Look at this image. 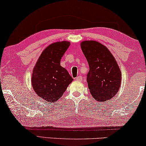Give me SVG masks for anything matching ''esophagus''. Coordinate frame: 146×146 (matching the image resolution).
Returning a JSON list of instances; mask_svg holds the SVG:
<instances>
[{
	"instance_id": "1",
	"label": "esophagus",
	"mask_w": 146,
	"mask_h": 146,
	"mask_svg": "<svg viewBox=\"0 0 146 146\" xmlns=\"http://www.w3.org/2000/svg\"><path fill=\"white\" fill-rule=\"evenodd\" d=\"M75 79L76 80H78V81H82V79H83V78H82V76H77V77H76Z\"/></svg>"
}]
</instances>
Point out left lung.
I'll list each match as a JSON object with an SVG mask.
<instances>
[{
    "label": "left lung",
    "mask_w": 146,
    "mask_h": 146,
    "mask_svg": "<svg viewBox=\"0 0 146 146\" xmlns=\"http://www.w3.org/2000/svg\"><path fill=\"white\" fill-rule=\"evenodd\" d=\"M80 46L89 66L87 82L92 96L98 102L112 98L121 81V72L115 58L98 41H84Z\"/></svg>",
    "instance_id": "left-lung-1"
}]
</instances>
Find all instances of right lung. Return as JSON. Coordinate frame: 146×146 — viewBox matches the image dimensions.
Returning a JSON list of instances; mask_svg holds the SVG:
<instances>
[{"label": "right lung", "instance_id": "1", "mask_svg": "<svg viewBox=\"0 0 146 146\" xmlns=\"http://www.w3.org/2000/svg\"><path fill=\"white\" fill-rule=\"evenodd\" d=\"M70 45L68 41L51 44L43 50L34 68L33 89L41 98L48 102H57L73 80L60 63Z\"/></svg>", "mask_w": 146, "mask_h": 146}]
</instances>
